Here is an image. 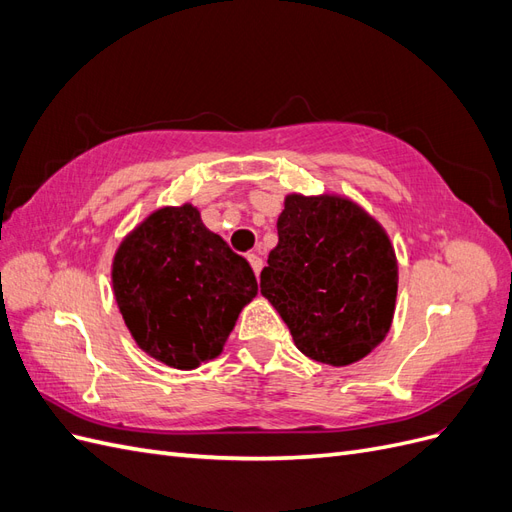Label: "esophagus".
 <instances>
[{"instance_id": "obj_1", "label": "esophagus", "mask_w": 512, "mask_h": 512, "mask_svg": "<svg viewBox=\"0 0 512 512\" xmlns=\"http://www.w3.org/2000/svg\"><path fill=\"white\" fill-rule=\"evenodd\" d=\"M247 260H250V265H252V269H254L256 277H258V275H260V271H262V258H260V256H256V254H247Z\"/></svg>"}]
</instances>
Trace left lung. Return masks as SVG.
Masks as SVG:
<instances>
[{
	"label": "left lung",
	"mask_w": 512,
	"mask_h": 512,
	"mask_svg": "<svg viewBox=\"0 0 512 512\" xmlns=\"http://www.w3.org/2000/svg\"><path fill=\"white\" fill-rule=\"evenodd\" d=\"M260 292L305 356L344 367L391 329L397 258L389 235L346 196L288 194Z\"/></svg>",
	"instance_id": "1"
}]
</instances>
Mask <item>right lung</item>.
<instances>
[{"mask_svg": "<svg viewBox=\"0 0 512 512\" xmlns=\"http://www.w3.org/2000/svg\"><path fill=\"white\" fill-rule=\"evenodd\" d=\"M111 277L138 348L175 369L220 356L241 309L258 294L250 262L190 203L162 207L138 224L117 247Z\"/></svg>", "mask_w": 512, "mask_h": 512, "instance_id": "1", "label": "right lung"}]
</instances>
